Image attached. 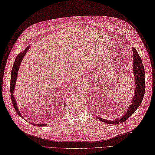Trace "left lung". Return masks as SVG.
I'll return each mask as SVG.
<instances>
[{
  "instance_id": "1",
  "label": "left lung",
  "mask_w": 155,
  "mask_h": 155,
  "mask_svg": "<svg viewBox=\"0 0 155 155\" xmlns=\"http://www.w3.org/2000/svg\"><path fill=\"white\" fill-rule=\"evenodd\" d=\"M133 52V74L135 79L136 88L135 91V96L133 98L132 103L130 106L127 108V111H126L125 114L122 116L121 118L117 119L115 120H108L106 119H103L99 118L101 121L104 122V123L110 124H117L119 123H122L126 121L129 117L132 115L136 110L138 108V106L142 103V101L143 98V95L145 93V70L142 64V60L141 58L138 54V52L134 48H132Z\"/></svg>"
}]
</instances>
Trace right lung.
Instances as JSON below:
<instances>
[{"label": "right lung", "mask_w": 155, "mask_h": 155, "mask_svg": "<svg viewBox=\"0 0 155 155\" xmlns=\"http://www.w3.org/2000/svg\"><path fill=\"white\" fill-rule=\"evenodd\" d=\"M29 48V46L28 47L27 49H25L24 51L20 52L19 54L17 55V58H16V60L15 61V63L13 64V66L12 68V74H11V83H10V92H11V99H12V103L13 105V107L15 108L16 111L17 112V114H18V115H20V117H22V115L20 114V111L18 109V107L17 106V103H16V101H15V99L13 97V93L14 92V90H15V82H16V80H17V74H18V69L20 67V63L22 62V60L23 59V58L24 57V55L25 54V53L27 52V51L28 50V49ZM34 126H36L35 124H33ZM47 124H37L36 126H46Z\"/></svg>", "instance_id": "add662e5"}]
</instances>
